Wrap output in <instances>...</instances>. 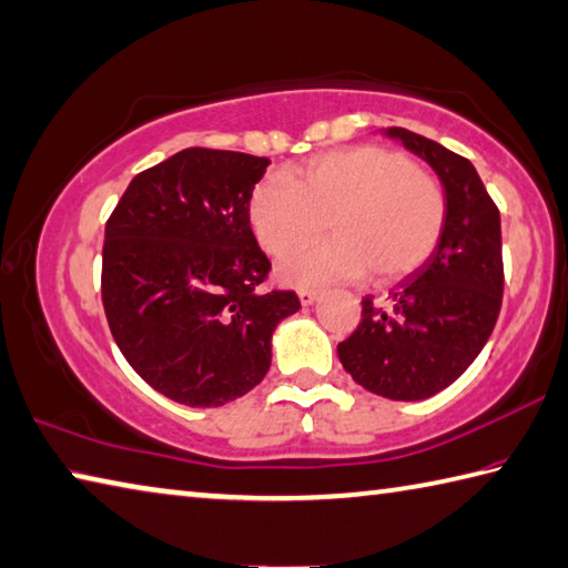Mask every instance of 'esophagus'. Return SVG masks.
Listing matches in <instances>:
<instances>
[{"mask_svg": "<svg viewBox=\"0 0 568 568\" xmlns=\"http://www.w3.org/2000/svg\"><path fill=\"white\" fill-rule=\"evenodd\" d=\"M297 295H301V303L303 305H313V303H317L320 291H307V287H303V291L297 293Z\"/></svg>", "mask_w": 568, "mask_h": 568, "instance_id": "obj_1", "label": "esophagus"}]
</instances>
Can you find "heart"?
Listing matches in <instances>:
<instances>
[{
	"label": "heart",
	"instance_id": "1",
	"mask_svg": "<svg viewBox=\"0 0 568 568\" xmlns=\"http://www.w3.org/2000/svg\"><path fill=\"white\" fill-rule=\"evenodd\" d=\"M327 239L281 265L291 285L397 281L427 261L447 221L437 176L379 146L329 151L287 176L265 179L251 195V225L261 248L285 257L325 229Z\"/></svg>",
	"mask_w": 568,
	"mask_h": 568
}]
</instances>
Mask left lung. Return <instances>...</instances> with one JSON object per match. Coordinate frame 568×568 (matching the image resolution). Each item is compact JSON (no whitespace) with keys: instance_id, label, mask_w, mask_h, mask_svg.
Returning a JSON list of instances; mask_svg holds the SVG:
<instances>
[{"instance_id":"8db88e82","label":"left lung","mask_w":568,"mask_h":568,"mask_svg":"<svg viewBox=\"0 0 568 568\" xmlns=\"http://www.w3.org/2000/svg\"><path fill=\"white\" fill-rule=\"evenodd\" d=\"M385 136L427 161L447 193L437 248L387 293L363 301V320L337 357L357 385L379 397L415 402L437 395L487 345L501 311L499 209L477 169L442 143L392 126Z\"/></svg>"}]
</instances>
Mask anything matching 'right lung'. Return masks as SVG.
I'll return each instance as SVG.
<instances>
[{"mask_svg":"<svg viewBox=\"0 0 568 568\" xmlns=\"http://www.w3.org/2000/svg\"><path fill=\"white\" fill-rule=\"evenodd\" d=\"M267 159L183 149L141 171L104 235L101 301L141 379L189 407L243 397L271 367L293 291H263L271 261L251 229Z\"/></svg>","mask_w":568,"mask_h":568,"instance_id":"1","label":"right lung"}]
</instances>
